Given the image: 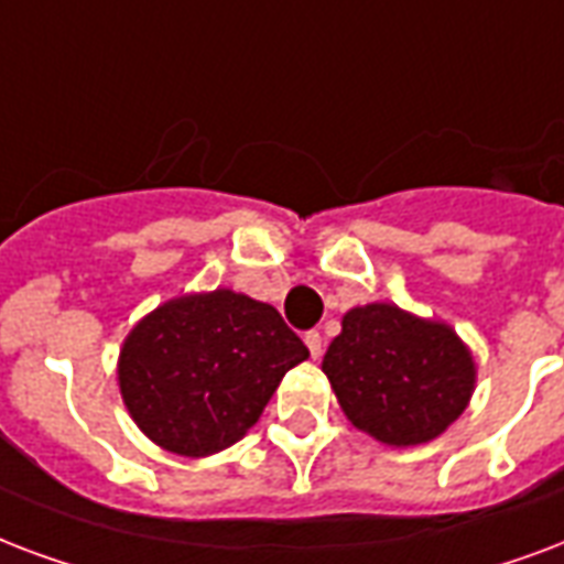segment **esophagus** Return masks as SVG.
<instances>
[{
    "label": "esophagus",
    "mask_w": 564,
    "mask_h": 564,
    "mask_svg": "<svg viewBox=\"0 0 564 564\" xmlns=\"http://www.w3.org/2000/svg\"><path fill=\"white\" fill-rule=\"evenodd\" d=\"M304 343H307V349H311V358L319 360L322 358V334L319 330H307V334H304Z\"/></svg>",
    "instance_id": "34e87169"
}]
</instances>
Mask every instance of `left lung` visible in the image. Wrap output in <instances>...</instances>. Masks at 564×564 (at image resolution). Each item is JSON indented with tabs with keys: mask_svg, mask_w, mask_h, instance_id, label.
Segmentation results:
<instances>
[{
	"mask_svg": "<svg viewBox=\"0 0 564 564\" xmlns=\"http://www.w3.org/2000/svg\"><path fill=\"white\" fill-rule=\"evenodd\" d=\"M322 369L351 423L390 446L432 441L470 402V351L441 322L397 304H367L343 316Z\"/></svg>",
	"mask_w": 564,
	"mask_h": 564,
	"instance_id": "obj_1",
	"label": "left lung"
}]
</instances>
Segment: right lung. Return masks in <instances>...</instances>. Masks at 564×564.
Listing matches in <instances>:
<instances>
[{
    "label": "right lung",
    "instance_id": "right-lung-1",
    "mask_svg": "<svg viewBox=\"0 0 564 564\" xmlns=\"http://www.w3.org/2000/svg\"><path fill=\"white\" fill-rule=\"evenodd\" d=\"M307 358L272 304L215 290L144 316L123 343L118 381L153 444L200 458L245 437L281 378Z\"/></svg>",
    "mask_w": 564,
    "mask_h": 564
}]
</instances>
